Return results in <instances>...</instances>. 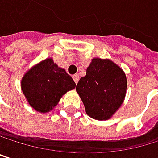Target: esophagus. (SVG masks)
I'll use <instances>...</instances> for the list:
<instances>
[{
    "label": "esophagus",
    "instance_id": "34e87169",
    "mask_svg": "<svg viewBox=\"0 0 158 158\" xmlns=\"http://www.w3.org/2000/svg\"><path fill=\"white\" fill-rule=\"evenodd\" d=\"M73 77L74 81H75V82H76V84H77V81H78V80H80V76L76 74V75H73V77Z\"/></svg>",
    "mask_w": 158,
    "mask_h": 158
}]
</instances>
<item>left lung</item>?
<instances>
[{"label": "left lung", "instance_id": "obj_1", "mask_svg": "<svg viewBox=\"0 0 158 158\" xmlns=\"http://www.w3.org/2000/svg\"><path fill=\"white\" fill-rule=\"evenodd\" d=\"M127 80L124 72L109 60L93 59L76 90L87 114L94 119H109L122 104Z\"/></svg>", "mask_w": 158, "mask_h": 158}]
</instances>
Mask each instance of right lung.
Instances as JSON below:
<instances>
[{
  "instance_id": "right-lung-1",
  "label": "right lung",
  "mask_w": 158,
  "mask_h": 158,
  "mask_svg": "<svg viewBox=\"0 0 158 158\" xmlns=\"http://www.w3.org/2000/svg\"><path fill=\"white\" fill-rule=\"evenodd\" d=\"M75 87L73 78L52 59L40 62L22 80V90L29 104L40 113L52 110L62 95Z\"/></svg>"
}]
</instances>
